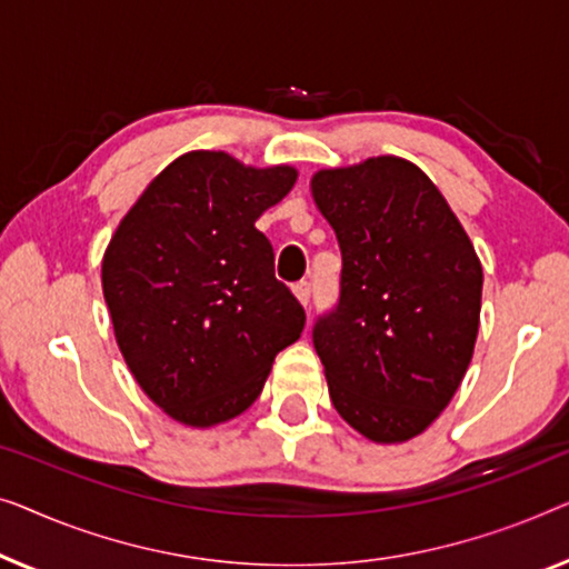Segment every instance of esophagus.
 Returning <instances> with one entry per match:
<instances>
[{
	"mask_svg": "<svg viewBox=\"0 0 569 569\" xmlns=\"http://www.w3.org/2000/svg\"><path fill=\"white\" fill-rule=\"evenodd\" d=\"M293 296L303 303V307H307V303H309V296H311V286H309L307 281L296 283V286H293Z\"/></svg>",
	"mask_w": 569,
	"mask_h": 569,
	"instance_id": "1",
	"label": "esophagus"
}]
</instances>
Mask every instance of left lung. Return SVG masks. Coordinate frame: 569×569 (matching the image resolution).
Returning <instances> with one entry per match:
<instances>
[{
  "label": "left lung",
  "mask_w": 569,
  "mask_h": 569,
  "mask_svg": "<svg viewBox=\"0 0 569 569\" xmlns=\"http://www.w3.org/2000/svg\"><path fill=\"white\" fill-rule=\"evenodd\" d=\"M311 196L342 252L340 301L315 325L330 399L368 441L405 443L471 363L482 262L441 190L402 157L319 170Z\"/></svg>",
  "instance_id": "1"
}]
</instances>
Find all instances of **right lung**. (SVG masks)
I'll return each instance as SVG.
<instances>
[{
	"label": "right lung",
	"mask_w": 569,
	"mask_h": 569,
	"mask_svg": "<svg viewBox=\"0 0 569 569\" xmlns=\"http://www.w3.org/2000/svg\"><path fill=\"white\" fill-rule=\"evenodd\" d=\"M293 167H250L188 151L131 206L102 258V293L133 379L188 428L242 415L276 356L301 338V303L254 229L296 182Z\"/></svg>",
	"instance_id": "right-lung-1"
}]
</instances>
